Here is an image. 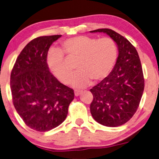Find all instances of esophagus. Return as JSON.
Returning a JSON list of instances; mask_svg holds the SVG:
<instances>
[{"mask_svg":"<svg viewBox=\"0 0 159 159\" xmlns=\"http://www.w3.org/2000/svg\"><path fill=\"white\" fill-rule=\"evenodd\" d=\"M74 93H75V96H76V97H78V96H79V95L81 94V91H78V90H75V92H74Z\"/></svg>","mask_w":159,"mask_h":159,"instance_id":"esophagus-1","label":"esophagus"}]
</instances>
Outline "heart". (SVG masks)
I'll return each instance as SVG.
<instances>
[{"instance_id": "b5f03b06", "label": "heart", "mask_w": 159, "mask_h": 159, "mask_svg": "<svg viewBox=\"0 0 159 159\" xmlns=\"http://www.w3.org/2000/svg\"><path fill=\"white\" fill-rule=\"evenodd\" d=\"M61 46V51L54 50L48 54V66L61 83L67 84L72 70L67 64L64 54L68 57L78 59L75 65L78 71L70 80L73 87L84 88L91 81H102L111 74L117 62V44L110 37L98 39L78 35L66 39Z\"/></svg>"}]
</instances>
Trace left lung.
I'll return each mask as SVG.
<instances>
[{
  "mask_svg": "<svg viewBox=\"0 0 159 159\" xmlns=\"http://www.w3.org/2000/svg\"><path fill=\"white\" fill-rule=\"evenodd\" d=\"M90 32L107 34L116 41L119 52L111 74L90 89L94 97L90 105L91 113L102 125L121 126L136 113L145 87L138 53L127 39L113 30Z\"/></svg>",
  "mask_w": 159,
  "mask_h": 159,
  "instance_id": "1",
  "label": "left lung"
}]
</instances>
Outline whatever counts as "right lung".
<instances>
[{
    "instance_id": "obj_1",
    "label": "right lung",
    "mask_w": 159,
    "mask_h": 159,
    "mask_svg": "<svg viewBox=\"0 0 159 159\" xmlns=\"http://www.w3.org/2000/svg\"><path fill=\"white\" fill-rule=\"evenodd\" d=\"M61 35L32 40L20 52L10 78L12 100L25 124L37 132H47L65 120L74 91L61 84L48 70L47 54Z\"/></svg>"
}]
</instances>
